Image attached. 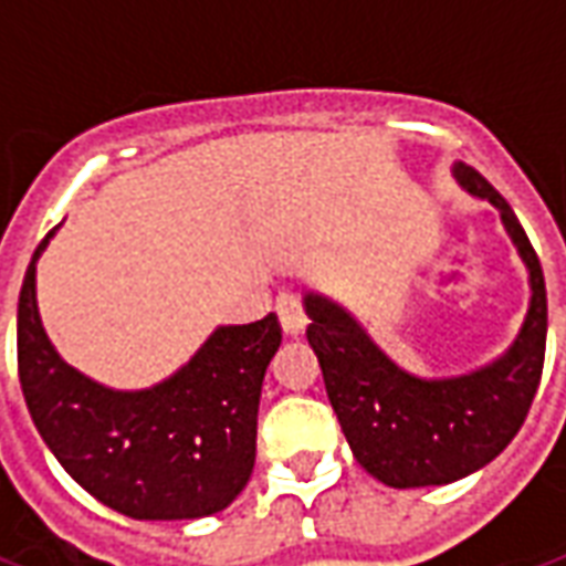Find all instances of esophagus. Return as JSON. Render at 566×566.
Here are the masks:
<instances>
[{
  "instance_id": "obj_1",
  "label": "esophagus",
  "mask_w": 566,
  "mask_h": 566,
  "mask_svg": "<svg viewBox=\"0 0 566 566\" xmlns=\"http://www.w3.org/2000/svg\"><path fill=\"white\" fill-rule=\"evenodd\" d=\"M275 312H279V321H282V331L287 336H300V333L306 331V308H303V300L296 294H279L275 300Z\"/></svg>"
}]
</instances>
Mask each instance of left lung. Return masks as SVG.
I'll return each instance as SVG.
<instances>
[{"mask_svg": "<svg viewBox=\"0 0 566 566\" xmlns=\"http://www.w3.org/2000/svg\"><path fill=\"white\" fill-rule=\"evenodd\" d=\"M454 181L488 199L527 266L531 306L512 345L485 367L421 379L397 367L357 318L327 296L308 291V345L318 355L327 397L357 463L391 488L449 485L482 470L522 430L546 357V282L531 239L510 202L467 163Z\"/></svg>", "mask_w": 566, "mask_h": 566, "instance_id": "1", "label": "left lung"}]
</instances>
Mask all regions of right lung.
I'll return each instance as SVG.
<instances>
[{"label":"right lung","mask_w":566,"mask_h":566,"mask_svg":"<svg viewBox=\"0 0 566 566\" xmlns=\"http://www.w3.org/2000/svg\"><path fill=\"white\" fill-rule=\"evenodd\" d=\"M35 248L18 303V373L44 446L120 515L181 522L227 510L258 454L260 388L282 345L275 315L218 327L185 367L142 391H115L69 367L35 303Z\"/></svg>","instance_id":"obj_1"}]
</instances>
